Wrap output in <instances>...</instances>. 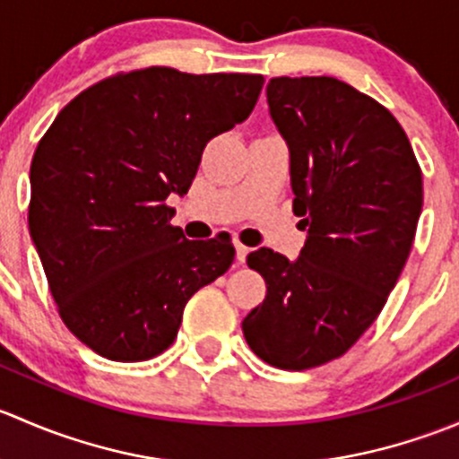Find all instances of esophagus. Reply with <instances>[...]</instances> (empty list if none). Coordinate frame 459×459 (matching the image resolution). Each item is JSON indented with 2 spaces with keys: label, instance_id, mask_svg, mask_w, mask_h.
<instances>
[{
  "label": "esophagus",
  "instance_id": "1",
  "mask_svg": "<svg viewBox=\"0 0 459 459\" xmlns=\"http://www.w3.org/2000/svg\"><path fill=\"white\" fill-rule=\"evenodd\" d=\"M247 255H248V247H244L242 242H235V257H238L239 264L247 262Z\"/></svg>",
  "mask_w": 459,
  "mask_h": 459
}]
</instances>
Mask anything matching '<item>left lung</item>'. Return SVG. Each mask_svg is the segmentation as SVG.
<instances>
[{"label":"left lung","mask_w":459,"mask_h":459,"mask_svg":"<svg viewBox=\"0 0 459 459\" xmlns=\"http://www.w3.org/2000/svg\"><path fill=\"white\" fill-rule=\"evenodd\" d=\"M266 100L290 152L299 257L257 248L266 298L242 322L259 359L284 371L344 355L395 286L422 212V170L382 104L335 77H273Z\"/></svg>","instance_id":"left-lung-1"}]
</instances>
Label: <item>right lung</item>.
I'll use <instances>...</instances> for the list:
<instances>
[{
  "label": "right lung",
  "instance_id": "1",
  "mask_svg": "<svg viewBox=\"0 0 459 459\" xmlns=\"http://www.w3.org/2000/svg\"><path fill=\"white\" fill-rule=\"evenodd\" d=\"M262 86L242 73H122L80 92L37 143L30 238L64 324L97 355H160L193 293L233 264L230 238L191 242L166 200L186 195L204 146L251 115Z\"/></svg>",
  "mask_w": 459,
  "mask_h": 459
}]
</instances>
